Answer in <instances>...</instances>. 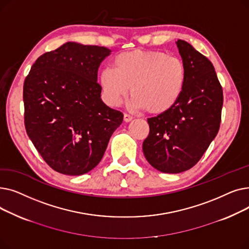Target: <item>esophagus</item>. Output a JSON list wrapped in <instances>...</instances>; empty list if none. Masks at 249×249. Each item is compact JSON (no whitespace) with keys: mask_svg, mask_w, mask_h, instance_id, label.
<instances>
[{"mask_svg":"<svg viewBox=\"0 0 249 249\" xmlns=\"http://www.w3.org/2000/svg\"><path fill=\"white\" fill-rule=\"evenodd\" d=\"M132 119H133V117H132L131 115H129V114H127V113L124 114V121H125V122H130Z\"/></svg>","mask_w":249,"mask_h":249,"instance_id":"1","label":"esophagus"}]
</instances>
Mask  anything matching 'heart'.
Instances as JSON below:
<instances>
[{
  "label": "heart",
  "instance_id": "heart-1",
  "mask_svg": "<svg viewBox=\"0 0 249 249\" xmlns=\"http://www.w3.org/2000/svg\"><path fill=\"white\" fill-rule=\"evenodd\" d=\"M187 82L181 59L165 52L134 49L118 54L114 69L105 68L99 75L103 97L111 106H119L131 88V107L160 115L180 99Z\"/></svg>",
  "mask_w": 249,
  "mask_h": 249
}]
</instances>
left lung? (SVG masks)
I'll return each instance as SVG.
<instances>
[{"label": "left lung", "instance_id": "8db88e82", "mask_svg": "<svg viewBox=\"0 0 249 249\" xmlns=\"http://www.w3.org/2000/svg\"><path fill=\"white\" fill-rule=\"evenodd\" d=\"M176 43L187 69L185 89L171 110L148 118L142 144L147 161L166 174L186 172L200 160L219 131L223 106L212 62L187 41Z\"/></svg>", "mask_w": 249, "mask_h": 249}]
</instances>
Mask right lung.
Here are the masks:
<instances>
[{"label":"right lung","mask_w":249,"mask_h":249,"mask_svg":"<svg viewBox=\"0 0 249 249\" xmlns=\"http://www.w3.org/2000/svg\"><path fill=\"white\" fill-rule=\"evenodd\" d=\"M111 50L67 42L39 56L23 88L25 128L57 173L81 176L101 161L123 121L101 99L98 70Z\"/></svg>","instance_id":"right-lung-1"}]
</instances>
